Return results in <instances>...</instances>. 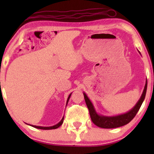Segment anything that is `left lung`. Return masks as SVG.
<instances>
[{
  "label": "left lung",
  "instance_id": "8db88e82",
  "mask_svg": "<svg viewBox=\"0 0 154 154\" xmlns=\"http://www.w3.org/2000/svg\"><path fill=\"white\" fill-rule=\"evenodd\" d=\"M146 89H147V83H146L145 85L144 91L141 96V98L137 104L134 106V107L132 110L128 111V113H124V114H121L119 116H112V117H108V116H102L98 115L97 113L94 111V107L92 106V104L90 102L89 99L87 97V95L84 93V98H85V101L87 105L88 110H89L90 116L91 118V120L94 125H96L98 127L102 128H116L121 127V126L125 125L126 124L129 123L132 119L135 116L137 113L140 110L141 106H142L143 102H144L145 96H146Z\"/></svg>",
  "mask_w": 154,
  "mask_h": 154
}]
</instances>
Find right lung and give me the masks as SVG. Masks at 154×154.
<instances>
[{
	"label": "right lung",
	"instance_id": "add662e5",
	"mask_svg": "<svg viewBox=\"0 0 154 154\" xmlns=\"http://www.w3.org/2000/svg\"><path fill=\"white\" fill-rule=\"evenodd\" d=\"M70 97H71V94L69 96L68 100H67V102H68V101L69 100V98H70ZM63 121H64V117L62 118V119L61 120V121L60 122V123H57V125H54V126H51V127H41V126H35V125H31V126H32V127H33V128H38V129H41V130H52V129H56V128H58L60 125H62V123H63Z\"/></svg>",
	"mask_w": 154,
	"mask_h": 154
}]
</instances>
